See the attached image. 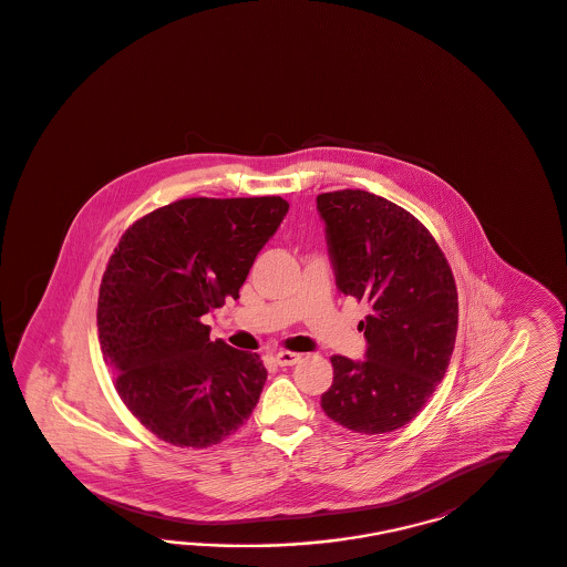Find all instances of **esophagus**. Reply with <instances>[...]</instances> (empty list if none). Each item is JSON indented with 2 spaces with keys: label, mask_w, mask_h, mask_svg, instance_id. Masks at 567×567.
<instances>
[{
  "label": "esophagus",
  "mask_w": 567,
  "mask_h": 567,
  "mask_svg": "<svg viewBox=\"0 0 567 567\" xmlns=\"http://www.w3.org/2000/svg\"><path fill=\"white\" fill-rule=\"evenodd\" d=\"M276 364L278 367H293L299 360H301V353L297 352H278L274 355Z\"/></svg>",
  "instance_id": "esophagus-1"
}]
</instances>
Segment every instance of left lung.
Instances as JSON below:
<instances>
[{
	"mask_svg": "<svg viewBox=\"0 0 567 567\" xmlns=\"http://www.w3.org/2000/svg\"><path fill=\"white\" fill-rule=\"evenodd\" d=\"M337 289L369 303L360 320L364 360L332 355V385L320 406L355 433L411 423L444 379L458 324L449 261L406 209L367 190L316 198Z\"/></svg>",
	"mask_w": 567,
	"mask_h": 567,
	"instance_id": "left-lung-1",
	"label": "left lung"
}]
</instances>
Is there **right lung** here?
Returning a JSON list of instances; mask_svg holds the SVG:
<instances>
[{
  "instance_id": "obj_1",
  "label": "right lung",
  "mask_w": 567,
  "mask_h": 567,
  "mask_svg": "<svg viewBox=\"0 0 567 567\" xmlns=\"http://www.w3.org/2000/svg\"><path fill=\"white\" fill-rule=\"evenodd\" d=\"M287 212L280 196L182 198L121 236L100 285V348L125 406L163 442L207 449L251 416L266 367L212 341L200 318L238 297Z\"/></svg>"
}]
</instances>
